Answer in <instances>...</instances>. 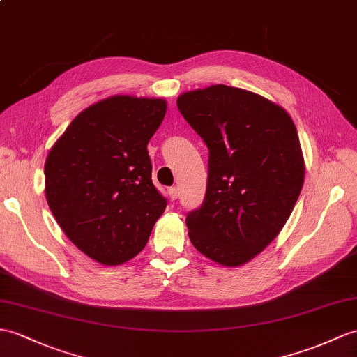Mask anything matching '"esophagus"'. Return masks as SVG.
<instances>
[{
  "label": "esophagus",
  "instance_id": "obj_1",
  "mask_svg": "<svg viewBox=\"0 0 357 357\" xmlns=\"http://www.w3.org/2000/svg\"><path fill=\"white\" fill-rule=\"evenodd\" d=\"M169 199L170 201H176L178 199V188L176 187L169 188Z\"/></svg>",
  "mask_w": 357,
  "mask_h": 357
}]
</instances>
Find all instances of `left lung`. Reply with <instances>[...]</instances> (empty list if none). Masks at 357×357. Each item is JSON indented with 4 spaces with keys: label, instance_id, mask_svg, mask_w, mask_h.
<instances>
[{
    "label": "left lung",
    "instance_id": "8db88e82",
    "mask_svg": "<svg viewBox=\"0 0 357 357\" xmlns=\"http://www.w3.org/2000/svg\"><path fill=\"white\" fill-rule=\"evenodd\" d=\"M176 105L210 151L188 237L206 259L242 266L280 234L301 193L305 165L294 120L263 96L227 85L187 91Z\"/></svg>",
    "mask_w": 357,
    "mask_h": 357
}]
</instances>
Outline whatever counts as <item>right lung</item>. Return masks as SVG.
<instances>
[{"mask_svg":"<svg viewBox=\"0 0 357 357\" xmlns=\"http://www.w3.org/2000/svg\"><path fill=\"white\" fill-rule=\"evenodd\" d=\"M165 112L164 98L106 97L82 111L48 152L50 210L65 236L105 266L143 251L167 205L147 152Z\"/></svg>","mask_w":357,"mask_h":357,"instance_id":"right-lung-1","label":"right lung"}]
</instances>
